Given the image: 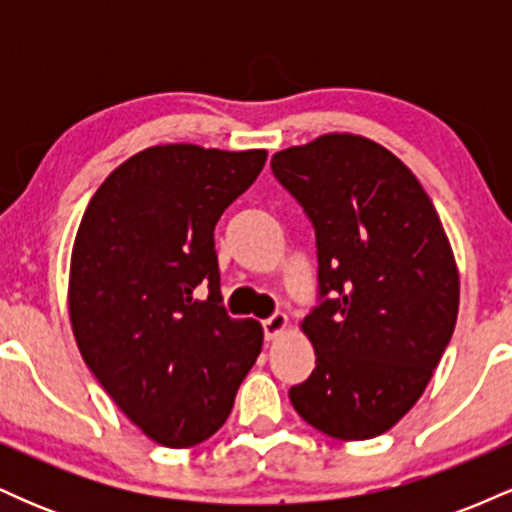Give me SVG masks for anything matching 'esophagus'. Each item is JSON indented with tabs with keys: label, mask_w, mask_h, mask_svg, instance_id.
<instances>
[{
	"label": "esophagus",
	"mask_w": 512,
	"mask_h": 512,
	"mask_svg": "<svg viewBox=\"0 0 512 512\" xmlns=\"http://www.w3.org/2000/svg\"><path fill=\"white\" fill-rule=\"evenodd\" d=\"M286 327H289V317H286L284 313H274V315H269L267 320H262V330L267 339H276L281 332L286 330Z\"/></svg>",
	"instance_id": "34e87169"
}]
</instances>
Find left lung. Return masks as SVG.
Wrapping results in <instances>:
<instances>
[{"instance_id":"8db88e82","label":"left lung","mask_w":512,"mask_h":512,"mask_svg":"<svg viewBox=\"0 0 512 512\" xmlns=\"http://www.w3.org/2000/svg\"><path fill=\"white\" fill-rule=\"evenodd\" d=\"M272 173L313 223L317 305L303 320L315 370L289 390L325 436L390 431L426 390L460 305L438 211L390 151L327 134L272 156Z\"/></svg>"}]
</instances>
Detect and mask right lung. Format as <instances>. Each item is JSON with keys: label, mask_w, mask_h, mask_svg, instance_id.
Masks as SVG:
<instances>
[{"label": "right lung", "mask_w": 512, "mask_h": 512, "mask_svg": "<svg viewBox=\"0 0 512 512\" xmlns=\"http://www.w3.org/2000/svg\"><path fill=\"white\" fill-rule=\"evenodd\" d=\"M264 161L267 151L151 146L105 178L76 233L69 317L81 356L166 448L226 424L262 351L260 322L223 308L214 228Z\"/></svg>", "instance_id": "add662e5"}]
</instances>
